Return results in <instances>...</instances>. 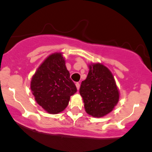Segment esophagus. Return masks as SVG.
Segmentation results:
<instances>
[{"mask_svg": "<svg viewBox=\"0 0 152 152\" xmlns=\"http://www.w3.org/2000/svg\"><path fill=\"white\" fill-rule=\"evenodd\" d=\"M76 87H77V90H79V88H80V83H76Z\"/></svg>", "mask_w": 152, "mask_h": 152, "instance_id": "1", "label": "esophagus"}]
</instances>
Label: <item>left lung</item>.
I'll use <instances>...</instances> for the list:
<instances>
[{
	"mask_svg": "<svg viewBox=\"0 0 152 152\" xmlns=\"http://www.w3.org/2000/svg\"><path fill=\"white\" fill-rule=\"evenodd\" d=\"M80 94L87 113L97 118L111 112L119 99L113 76L107 67L100 64L89 66V72L81 83Z\"/></svg>",
	"mask_w": 152,
	"mask_h": 152,
	"instance_id": "1",
	"label": "left lung"
}]
</instances>
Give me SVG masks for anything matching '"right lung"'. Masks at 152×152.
Listing matches in <instances>:
<instances>
[{
  "instance_id": "right-lung-1",
  "label": "right lung",
  "mask_w": 152,
  "mask_h": 152,
  "mask_svg": "<svg viewBox=\"0 0 152 152\" xmlns=\"http://www.w3.org/2000/svg\"><path fill=\"white\" fill-rule=\"evenodd\" d=\"M31 88L37 102L49 113H59L67 107L77 88L61 53L47 58L33 76Z\"/></svg>"
}]
</instances>
